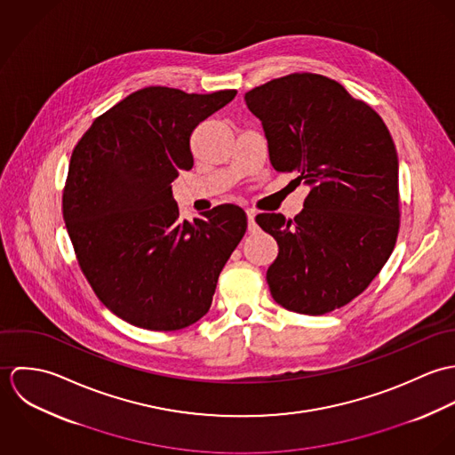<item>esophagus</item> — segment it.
I'll return each instance as SVG.
<instances>
[{"mask_svg": "<svg viewBox=\"0 0 455 455\" xmlns=\"http://www.w3.org/2000/svg\"><path fill=\"white\" fill-rule=\"evenodd\" d=\"M247 219H249V231L256 233L258 231V224H256V210L249 208L247 210Z\"/></svg>", "mask_w": 455, "mask_h": 455, "instance_id": "1", "label": "esophagus"}]
</instances>
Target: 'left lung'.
I'll return each mask as SVG.
<instances>
[{
  "label": "left lung",
  "mask_w": 455,
  "mask_h": 455,
  "mask_svg": "<svg viewBox=\"0 0 455 455\" xmlns=\"http://www.w3.org/2000/svg\"><path fill=\"white\" fill-rule=\"evenodd\" d=\"M276 172H298L301 213H260L278 243L266 282L283 308L323 315L380 273L399 231L397 154L382 117L323 75L292 73L245 94Z\"/></svg>",
  "instance_id": "left-lung-1"
}]
</instances>
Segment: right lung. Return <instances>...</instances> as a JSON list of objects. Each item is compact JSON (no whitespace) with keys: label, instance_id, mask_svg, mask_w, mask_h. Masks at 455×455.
<instances>
[{"label":"right lung","instance_id":"obj_1","mask_svg":"<svg viewBox=\"0 0 455 455\" xmlns=\"http://www.w3.org/2000/svg\"><path fill=\"white\" fill-rule=\"evenodd\" d=\"M235 89L188 94L145 87L114 105L73 148L63 217L78 264L101 303L150 331L195 324L247 231L236 204L180 220L172 182L195 164L191 134Z\"/></svg>","mask_w":455,"mask_h":455}]
</instances>
